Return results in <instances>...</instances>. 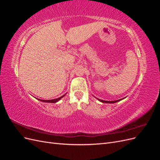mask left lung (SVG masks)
<instances>
[{"mask_svg":"<svg viewBox=\"0 0 160 160\" xmlns=\"http://www.w3.org/2000/svg\"><path fill=\"white\" fill-rule=\"evenodd\" d=\"M99 101H101V102L102 103H116L118 102V101H119L121 100H122V99H119V100H115V101H104V100H101V99H98Z\"/></svg>","mask_w":160,"mask_h":160,"instance_id":"left-lung-1","label":"left lung"}]
</instances>
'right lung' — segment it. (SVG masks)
Instances as JSON below:
<instances>
[{
	"label": "right lung",
	"mask_w": 160,
	"mask_h": 160,
	"mask_svg": "<svg viewBox=\"0 0 160 160\" xmlns=\"http://www.w3.org/2000/svg\"><path fill=\"white\" fill-rule=\"evenodd\" d=\"M66 94H67V93H65V95H62L61 97H60V98H59L54 99H51V100H43V99H38V100L41 101L42 102H46V103H57V101H59L61 98H63V97H64Z\"/></svg>",
	"instance_id": "1"
}]
</instances>
